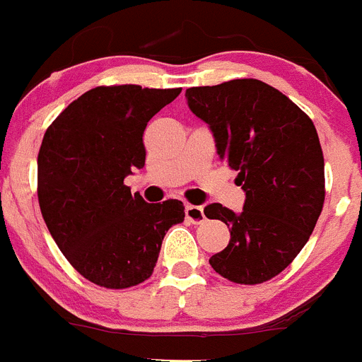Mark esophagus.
I'll return each instance as SVG.
<instances>
[{
  "instance_id": "1",
  "label": "esophagus",
  "mask_w": 362,
  "mask_h": 362,
  "mask_svg": "<svg viewBox=\"0 0 362 362\" xmlns=\"http://www.w3.org/2000/svg\"><path fill=\"white\" fill-rule=\"evenodd\" d=\"M187 218L190 220L192 223H202L206 220V215H204V209H202V206H194V204H188L187 206Z\"/></svg>"
}]
</instances>
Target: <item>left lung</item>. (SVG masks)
<instances>
[{
    "label": "left lung",
    "instance_id": "8db88e82",
    "mask_svg": "<svg viewBox=\"0 0 362 362\" xmlns=\"http://www.w3.org/2000/svg\"><path fill=\"white\" fill-rule=\"evenodd\" d=\"M185 98L245 192L242 213L218 202L204 208L230 230L229 245L209 264L236 284L270 281L304 249L325 201L315 124L282 92L252 78L192 87Z\"/></svg>",
    "mask_w": 362,
    "mask_h": 362
}]
</instances>
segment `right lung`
Wrapping results in <instances>:
<instances>
[{"instance_id": "right-lung-1", "label": "right lung", "mask_w": 362, "mask_h": 362, "mask_svg": "<svg viewBox=\"0 0 362 362\" xmlns=\"http://www.w3.org/2000/svg\"><path fill=\"white\" fill-rule=\"evenodd\" d=\"M181 88L95 87L47 127L37 158L40 211L85 279L124 290L153 275L163 236L185 220L177 199L149 204L124 177L146 165L144 132Z\"/></svg>"}]
</instances>
